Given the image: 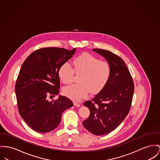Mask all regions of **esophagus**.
Returning a JSON list of instances; mask_svg holds the SVG:
<instances>
[{"label":"esophagus","mask_w":160,"mask_h":160,"mask_svg":"<svg viewBox=\"0 0 160 160\" xmlns=\"http://www.w3.org/2000/svg\"><path fill=\"white\" fill-rule=\"evenodd\" d=\"M74 106L76 107H80L81 104H80L79 103H78V102H74Z\"/></svg>","instance_id":"esophagus-1"}]
</instances>
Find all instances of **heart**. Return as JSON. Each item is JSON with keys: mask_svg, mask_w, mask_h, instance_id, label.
Returning a JSON list of instances; mask_svg holds the SVG:
<instances>
[{"mask_svg": "<svg viewBox=\"0 0 160 160\" xmlns=\"http://www.w3.org/2000/svg\"><path fill=\"white\" fill-rule=\"evenodd\" d=\"M72 66L65 62L59 67V77L64 84L72 81L74 72L81 74L79 79V84L65 87L63 93L70 99L78 101L92 93L99 92L108 82L112 72L111 66L106 61H100L98 58L88 53L77 56L73 60Z\"/></svg>", "mask_w": 160, "mask_h": 160, "instance_id": "heart-1", "label": "heart"}]
</instances>
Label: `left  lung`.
<instances>
[{
    "mask_svg": "<svg viewBox=\"0 0 160 160\" xmlns=\"http://www.w3.org/2000/svg\"><path fill=\"white\" fill-rule=\"evenodd\" d=\"M111 66L110 77L105 86L92 101L83 104L90 109L84 127L95 135H106L123 121L129 112L134 92L132 77L123 60L108 50L93 49Z\"/></svg>",
    "mask_w": 160,
    "mask_h": 160,
    "instance_id": "1",
    "label": "left lung"
}]
</instances>
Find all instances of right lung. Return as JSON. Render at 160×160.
<instances>
[{"mask_svg":"<svg viewBox=\"0 0 160 160\" xmlns=\"http://www.w3.org/2000/svg\"><path fill=\"white\" fill-rule=\"evenodd\" d=\"M76 48L48 47L34 51L22 65L15 85L19 114L36 132H49L61 122L64 110L73 106L65 96L52 101L48 96L58 95L59 67L74 54Z\"/></svg>","mask_w":160,"mask_h":160,"instance_id":"right-lung-1","label":"right lung"}]
</instances>
